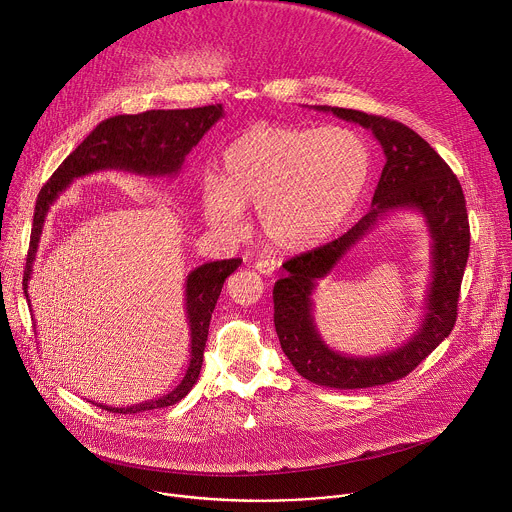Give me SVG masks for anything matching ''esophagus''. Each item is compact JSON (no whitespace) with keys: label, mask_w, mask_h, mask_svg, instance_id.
I'll list each match as a JSON object with an SVG mask.
<instances>
[{"label":"esophagus","mask_w":512,"mask_h":512,"mask_svg":"<svg viewBox=\"0 0 512 512\" xmlns=\"http://www.w3.org/2000/svg\"><path fill=\"white\" fill-rule=\"evenodd\" d=\"M255 269L265 275V277H271L275 271H277V261L273 259H257L255 261Z\"/></svg>","instance_id":"34e87169"}]
</instances>
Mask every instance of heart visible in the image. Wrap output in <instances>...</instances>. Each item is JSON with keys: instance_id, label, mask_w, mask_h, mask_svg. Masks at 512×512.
<instances>
[{"instance_id": "b5f03b06", "label": "heart", "mask_w": 512, "mask_h": 512, "mask_svg": "<svg viewBox=\"0 0 512 512\" xmlns=\"http://www.w3.org/2000/svg\"><path fill=\"white\" fill-rule=\"evenodd\" d=\"M371 172V148L354 129L257 123L227 145L218 180L200 188V208L227 233L241 231L245 208H259L273 247L310 251L346 225Z\"/></svg>"}]
</instances>
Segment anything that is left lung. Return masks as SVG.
I'll return each mask as SVG.
<instances>
[{"label": "left lung", "instance_id": "left-lung-1", "mask_svg": "<svg viewBox=\"0 0 512 512\" xmlns=\"http://www.w3.org/2000/svg\"><path fill=\"white\" fill-rule=\"evenodd\" d=\"M369 129L385 154L373 206L340 239L283 263L287 275L273 287V322L281 350L308 381L332 389L387 385L409 375L450 336L458 316L460 285L470 251V227L462 186L450 166L407 125L342 107H314ZM399 209L422 216L432 247V277L418 328L399 347L377 355L332 349L313 320V294L347 251Z\"/></svg>", "mask_w": 512, "mask_h": 512}]
</instances>
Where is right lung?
I'll return each instance as SVG.
<instances>
[{
	"instance_id": "add662e5",
	"label": "right lung",
	"mask_w": 512,
	"mask_h": 512,
	"mask_svg": "<svg viewBox=\"0 0 512 512\" xmlns=\"http://www.w3.org/2000/svg\"><path fill=\"white\" fill-rule=\"evenodd\" d=\"M223 117V105H208L196 109H158L145 111L139 115H117L99 123L79 148L58 166V170L52 174V178L42 186L38 194L30 235V251L24 271V294L28 306L32 308L28 285L34 273V261L40 247L48 210L58 200V196L70 186L72 180L105 170H117L143 178H176L194 145L218 119ZM239 265L241 259L210 261L198 265L186 275L184 310L190 330V362L184 379L176 385V389H172L164 397L127 407H111L103 403L95 405L111 413H139L170 407L184 399L196 385L202 369V352L206 346L208 326L216 300L221 296L225 279Z\"/></svg>"
}]
</instances>
